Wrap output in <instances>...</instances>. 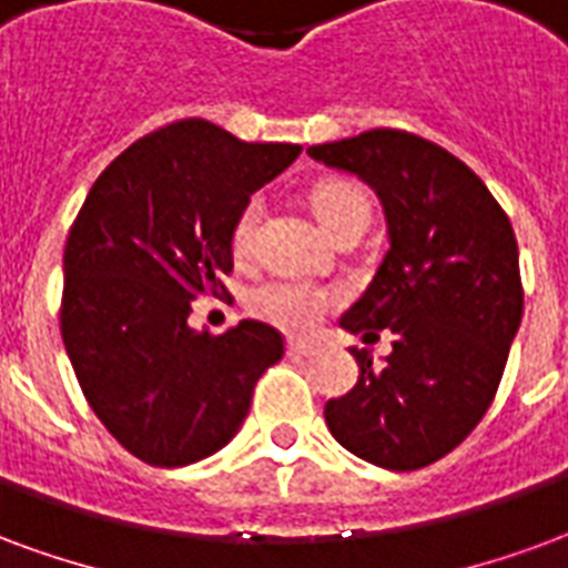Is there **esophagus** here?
I'll list each match as a JSON object with an SVG mask.
<instances>
[{
    "mask_svg": "<svg viewBox=\"0 0 568 568\" xmlns=\"http://www.w3.org/2000/svg\"><path fill=\"white\" fill-rule=\"evenodd\" d=\"M288 355L292 358H313L316 355V346L313 343H301V339H288Z\"/></svg>",
    "mask_w": 568,
    "mask_h": 568,
    "instance_id": "1",
    "label": "esophagus"
}]
</instances>
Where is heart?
<instances>
[{
    "instance_id": "b5f03b06",
    "label": "heart",
    "mask_w": 568,
    "mask_h": 568,
    "mask_svg": "<svg viewBox=\"0 0 568 568\" xmlns=\"http://www.w3.org/2000/svg\"><path fill=\"white\" fill-rule=\"evenodd\" d=\"M313 210H316L322 229H331L348 213H369L367 195L361 192L355 183L348 180H327L313 192ZM258 216H262V199H250L234 216L231 225V250L237 258L250 255L252 241H255V229H258ZM337 301V292L322 288L306 280H273V283L258 285L250 295V310L267 325L283 327L288 334H310L313 327L325 318V313Z\"/></svg>"
}]
</instances>
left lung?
<instances>
[{
	"instance_id": "1",
	"label": "left lung",
	"mask_w": 568,
	"mask_h": 568,
	"mask_svg": "<svg viewBox=\"0 0 568 568\" xmlns=\"http://www.w3.org/2000/svg\"><path fill=\"white\" fill-rule=\"evenodd\" d=\"M306 153L367 183L388 229L379 271L339 327L390 331V355L373 364L352 348L358 385L327 400V430L367 464L422 469L473 434L499 388L524 316L515 231L485 183L418 134L373 129Z\"/></svg>"
}]
</instances>
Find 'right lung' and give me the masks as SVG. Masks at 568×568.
<instances>
[{
    "mask_svg": "<svg viewBox=\"0 0 568 568\" xmlns=\"http://www.w3.org/2000/svg\"><path fill=\"white\" fill-rule=\"evenodd\" d=\"M297 155V144L180 120L116 155L71 225L62 343L92 413L144 464L189 466L225 448L255 382L283 358L264 322L213 337L189 313L234 267V216Z\"/></svg>",
    "mask_w": 568,
    "mask_h": 568,
    "instance_id": "right-lung-1",
    "label": "right lung"
}]
</instances>
